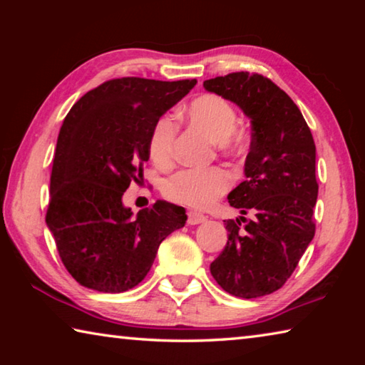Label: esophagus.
<instances>
[{
  "mask_svg": "<svg viewBox=\"0 0 365 365\" xmlns=\"http://www.w3.org/2000/svg\"><path fill=\"white\" fill-rule=\"evenodd\" d=\"M202 222H206V215L195 212V211L188 212V224L190 225H197V224H202Z\"/></svg>",
  "mask_w": 365,
  "mask_h": 365,
  "instance_id": "1",
  "label": "esophagus"
}]
</instances>
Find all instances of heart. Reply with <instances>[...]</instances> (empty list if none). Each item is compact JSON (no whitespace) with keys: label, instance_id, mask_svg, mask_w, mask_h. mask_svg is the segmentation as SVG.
<instances>
[{"label":"heart","instance_id":"1","mask_svg":"<svg viewBox=\"0 0 365 365\" xmlns=\"http://www.w3.org/2000/svg\"><path fill=\"white\" fill-rule=\"evenodd\" d=\"M187 117L191 123L205 130L222 153L240 154L246 150V137L237 128V110L224 98L202 95L190 103ZM178 133L177 117L165 114L154 123L150 135V154L156 164L165 165L174 158ZM232 177L227 170L212 168L206 170L185 169L172 175L164 185V193L172 201L196 209H206L230 188Z\"/></svg>","mask_w":365,"mask_h":365}]
</instances>
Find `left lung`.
<instances>
[{
    "mask_svg": "<svg viewBox=\"0 0 365 365\" xmlns=\"http://www.w3.org/2000/svg\"><path fill=\"white\" fill-rule=\"evenodd\" d=\"M202 86L251 120L246 180L227 196L242 215L224 220L227 246L211 274L227 293L259 298L285 285L316 233V143L299 108L272 80L233 72ZM248 212L253 219L246 221Z\"/></svg>",
    "mask_w": 365,
    "mask_h": 365,
    "instance_id": "8db88e82",
    "label": "left lung"
}]
</instances>
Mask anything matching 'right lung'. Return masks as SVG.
Masks as SVG:
<instances>
[{"instance_id": "right-lung-1", "label": "right lung", "mask_w": 365, "mask_h": 365, "mask_svg": "<svg viewBox=\"0 0 365 365\" xmlns=\"http://www.w3.org/2000/svg\"><path fill=\"white\" fill-rule=\"evenodd\" d=\"M196 80L123 77L73 104L54 153L46 225L80 285L123 293L145 279L159 245L187 222L180 206L156 201L133 215L122 196L143 182L150 135Z\"/></svg>"}]
</instances>
